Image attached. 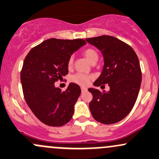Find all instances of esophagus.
Returning a JSON list of instances; mask_svg holds the SVG:
<instances>
[{
    "mask_svg": "<svg viewBox=\"0 0 159 159\" xmlns=\"http://www.w3.org/2000/svg\"><path fill=\"white\" fill-rule=\"evenodd\" d=\"M81 91H82V93L86 92L87 91V88H86V87H81Z\"/></svg>",
    "mask_w": 159,
    "mask_h": 159,
    "instance_id": "1",
    "label": "esophagus"
}]
</instances>
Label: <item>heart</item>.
Here are the masks:
<instances>
[{"instance_id":"b5f03b06","label":"heart","mask_w":159,"mask_h":159,"mask_svg":"<svg viewBox=\"0 0 159 159\" xmlns=\"http://www.w3.org/2000/svg\"><path fill=\"white\" fill-rule=\"evenodd\" d=\"M83 54L86 57V59L89 61L91 64L95 63L98 59V54L95 49L92 48H86L85 50H83ZM73 57H70L69 59L67 61V67L69 69H70L73 66ZM92 79L91 76H89L87 74H84V73H78L76 74L73 75L71 76V81L73 83H76V84L80 85V86H86L88 85V83H89V81Z\"/></svg>"}]
</instances>
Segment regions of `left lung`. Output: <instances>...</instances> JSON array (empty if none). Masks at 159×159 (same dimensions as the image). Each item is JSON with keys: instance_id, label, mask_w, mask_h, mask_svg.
Listing matches in <instances>:
<instances>
[{"instance_id": "obj_1", "label": "left lung", "mask_w": 159, "mask_h": 159, "mask_svg": "<svg viewBox=\"0 0 159 159\" xmlns=\"http://www.w3.org/2000/svg\"><path fill=\"white\" fill-rule=\"evenodd\" d=\"M86 40L99 49L105 61L94 85L108 84L110 87L108 92L89 89L93 96L89 102L90 111L98 122L115 124L128 115L137 99L142 81L139 59L130 46L115 37L101 35Z\"/></svg>"}]
</instances>
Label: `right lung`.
I'll return each instance as SVG.
<instances>
[{"label": "right lung", "instance_id": "add662e5", "mask_svg": "<svg viewBox=\"0 0 159 159\" xmlns=\"http://www.w3.org/2000/svg\"><path fill=\"white\" fill-rule=\"evenodd\" d=\"M84 39H50L32 48L25 57L20 73L25 102L41 122L61 127L69 122L81 89L70 83L65 91L54 83L68 73L71 54L86 45Z\"/></svg>", "mask_w": 159, "mask_h": 159}]
</instances>
